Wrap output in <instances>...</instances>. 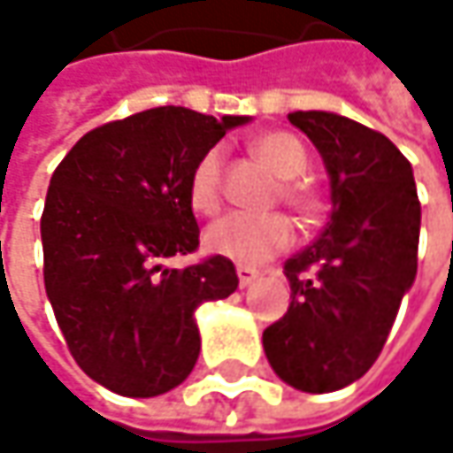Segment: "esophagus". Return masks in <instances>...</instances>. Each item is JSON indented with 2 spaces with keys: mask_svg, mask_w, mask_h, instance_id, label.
Here are the masks:
<instances>
[{
  "mask_svg": "<svg viewBox=\"0 0 453 453\" xmlns=\"http://www.w3.org/2000/svg\"><path fill=\"white\" fill-rule=\"evenodd\" d=\"M235 275H238V286H241V288L251 286V283L259 278V273H257V270H251V267H243V265H238V267H235Z\"/></svg>",
  "mask_w": 453,
  "mask_h": 453,
  "instance_id": "esophagus-1",
  "label": "esophagus"
}]
</instances>
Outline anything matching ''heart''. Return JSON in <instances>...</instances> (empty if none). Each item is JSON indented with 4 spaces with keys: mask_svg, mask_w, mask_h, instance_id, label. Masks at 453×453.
<instances>
[{
    "mask_svg": "<svg viewBox=\"0 0 453 453\" xmlns=\"http://www.w3.org/2000/svg\"><path fill=\"white\" fill-rule=\"evenodd\" d=\"M251 151L259 162L273 170L280 180H296L304 175L310 157L307 149L294 134L273 131L254 138ZM223 199V151L210 149L199 157L188 178V202L196 212H218ZM283 199L304 218L312 220L319 212V199L302 186H286ZM294 227L283 215H243L233 212L204 230V249L210 254L226 257L235 265H262L270 257L291 246Z\"/></svg>",
    "mask_w": 453,
    "mask_h": 453,
    "instance_id": "heart-1",
    "label": "heart"
}]
</instances>
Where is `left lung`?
I'll return each mask as SVG.
<instances>
[{"instance_id":"obj_1","label":"left lung","mask_w":453,"mask_h":453,"mask_svg":"<svg viewBox=\"0 0 453 453\" xmlns=\"http://www.w3.org/2000/svg\"><path fill=\"white\" fill-rule=\"evenodd\" d=\"M330 180V215L312 246L286 262L288 312L262 333L275 375L330 394L359 380L383 351L417 275L419 202L407 157L335 112H291Z\"/></svg>"}]
</instances>
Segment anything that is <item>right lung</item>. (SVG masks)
I'll use <instances>...</instances> for the list:
<instances>
[{
	"label": "right lung",
	"instance_id": "obj_1",
	"mask_svg": "<svg viewBox=\"0 0 453 453\" xmlns=\"http://www.w3.org/2000/svg\"><path fill=\"white\" fill-rule=\"evenodd\" d=\"M246 115L154 107L88 131L57 165L42 215L44 286L78 367L99 386L151 399L180 386L202 349L196 310L227 299L226 257L175 270L199 246L188 178Z\"/></svg>",
	"mask_w": 453,
	"mask_h": 453
}]
</instances>
